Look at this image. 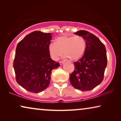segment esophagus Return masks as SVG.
<instances>
[{
	"label": "esophagus",
	"mask_w": 121,
	"mask_h": 121,
	"mask_svg": "<svg viewBox=\"0 0 121 121\" xmlns=\"http://www.w3.org/2000/svg\"><path fill=\"white\" fill-rule=\"evenodd\" d=\"M64 63H65V61L62 60V61H60V62H59V63H60V65H62V64H63Z\"/></svg>",
	"instance_id": "obj_1"
}]
</instances>
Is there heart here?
I'll list each match as a JSON object with an SVG mask.
<instances>
[{
  "mask_svg": "<svg viewBox=\"0 0 121 121\" xmlns=\"http://www.w3.org/2000/svg\"><path fill=\"white\" fill-rule=\"evenodd\" d=\"M86 49V41L80 36H61L57 38L55 42L50 44L49 53L54 60L62 56L71 60H78L82 57Z\"/></svg>",
  "mask_w": 121,
  "mask_h": 121,
  "instance_id": "obj_1",
  "label": "heart"
}]
</instances>
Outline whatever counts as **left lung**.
<instances>
[{
    "label": "left lung",
    "instance_id": "8db88e82",
    "mask_svg": "<svg viewBox=\"0 0 121 121\" xmlns=\"http://www.w3.org/2000/svg\"><path fill=\"white\" fill-rule=\"evenodd\" d=\"M75 35L82 36L86 41L83 56L74 63L75 69L70 74V82L74 88L82 91L92 90L102 82L107 66L105 46L98 37L85 30Z\"/></svg>",
    "mask_w": 121,
    "mask_h": 121
}]
</instances>
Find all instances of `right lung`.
<instances>
[{
	"instance_id": "add662e5",
	"label": "right lung",
	"mask_w": 121,
	"mask_h": 121,
	"mask_svg": "<svg viewBox=\"0 0 121 121\" xmlns=\"http://www.w3.org/2000/svg\"><path fill=\"white\" fill-rule=\"evenodd\" d=\"M51 33L39 31L26 36L16 46L14 66L16 80L26 90L39 93L48 87L53 69L59 63L51 59Z\"/></svg>"
}]
</instances>
